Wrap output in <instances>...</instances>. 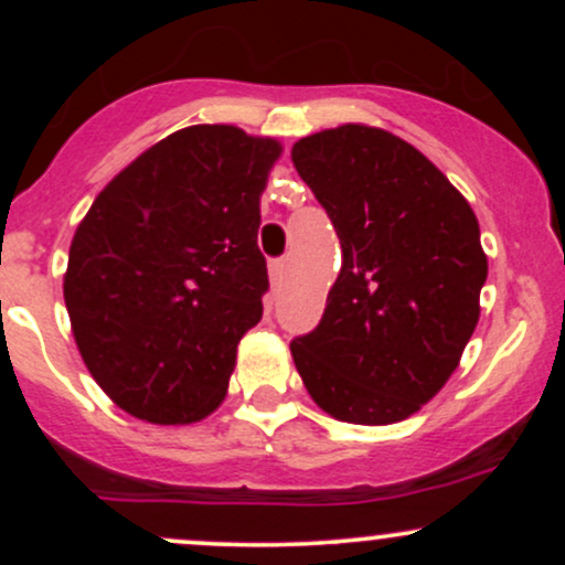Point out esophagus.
<instances>
[{
    "mask_svg": "<svg viewBox=\"0 0 565 565\" xmlns=\"http://www.w3.org/2000/svg\"><path fill=\"white\" fill-rule=\"evenodd\" d=\"M284 278H287V257L270 260V281H274V287H281Z\"/></svg>",
    "mask_w": 565,
    "mask_h": 565,
    "instance_id": "esophagus-1",
    "label": "esophagus"
}]
</instances>
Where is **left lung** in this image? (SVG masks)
<instances>
[{
    "instance_id": "1",
    "label": "left lung",
    "mask_w": 565,
    "mask_h": 565,
    "mask_svg": "<svg viewBox=\"0 0 565 565\" xmlns=\"http://www.w3.org/2000/svg\"><path fill=\"white\" fill-rule=\"evenodd\" d=\"M291 161L342 246L319 327L289 342L297 372L342 423H401L444 387L478 323L489 274L478 220L385 129H323L295 142Z\"/></svg>"
}]
</instances>
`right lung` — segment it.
<instances>
[{
    "label": "right lung",
    "instance_id": "right-lung-1",
    "mask_svg": "<svg viewBox=\"0 0 565 565\" xmlns=\"http://www.w3.org/2000/svg\"><path fill=\"white\" fill-rule=\"evenodd\" d=\"M281 146L196 125L148 148L76 228L63 297L76 345L125 412L196 423L228 391L236 348L263 319L260 193Z\"/></svg>",
    "mask_w": 565,
    "mask_h": 565
}]
</instances>
